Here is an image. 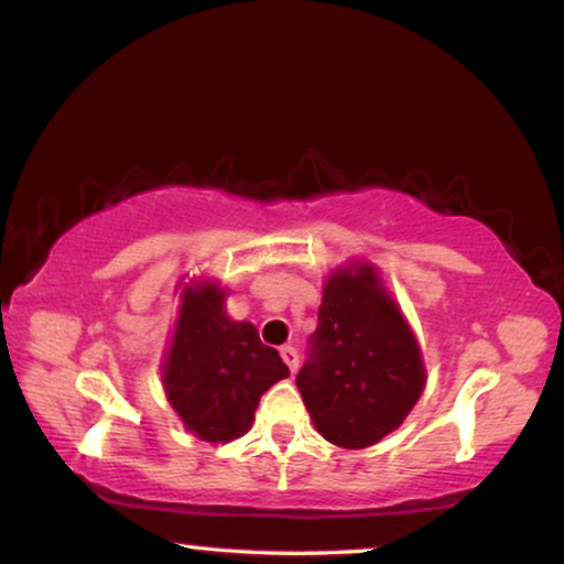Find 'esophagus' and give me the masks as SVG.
<instances>
[{
	"label": "esophagus",
	"instance_id": "obj_1",
	"mask_svg": "<svg viewBox=\"0 0 564 564\" xmlns=\"http://www.w3.org/2000/svg\"><path fill=\"white\" fill-rule=\"evenodd\" d=\"M280 357H282L284 365L290 367V372H295L297 365H300V357H297V349H295V346H282V349H280Z\"/></svg>",
	"mask_w": 564,
	"mask_h": 564
}]
</instances>
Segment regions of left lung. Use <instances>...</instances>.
<instances>
[{"mask_svg":"<svg viewBox=\"0 0 564 564\" xmlns=\"http://www.w3.org/2000/svg\"><path fill=\"white\" fill-rule=\"evenodd\" d=\"M297 390L323 438L365 449L419 403L426 369L411 326L372 264L338 269L323 288Z\"/></svg>","mask_w":564,"mask_h":564,"instance_id":"1","label":"left lung"}]
</instances>
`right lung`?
I'll return each mask as SVG.
<instances>
[{
	"label": "right lung",
	"mask_w": 564,
	"mask_h": 564,
	"mask_svg": "<svg viewBox=\"0 0 564 564\" xmlns=\"http://www.w3.org/2000/svg\"><path fill=\"white\" fill-rule=\"evenodd\" d=\"M226 290L187 284L164 359V390L184 429L205 442H230L251 429L259 398L290 369L251 323L223 311Z\"/></svg>",
	"instance_id": "1"
}]
</instances>
